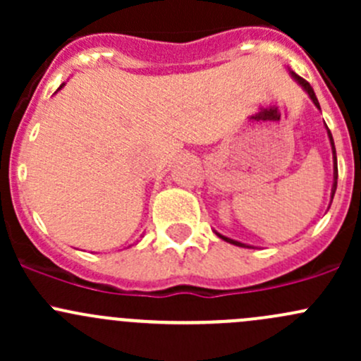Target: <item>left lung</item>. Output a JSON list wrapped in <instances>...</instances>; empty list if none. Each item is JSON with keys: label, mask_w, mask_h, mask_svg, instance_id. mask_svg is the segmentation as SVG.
Returning <instances> with one entry per match:
<instances>
[{"label": "left lung", "mask_w": 361, "mask_h": 361, "mask_svg": "<svg viewBox=\"0 0 361 361\" xmlns=\"http://www.w3.org/2000/svg\"><path fill=\"white\" fill-rule=\"evenodd\" d=\"M288 73H290V75H292V78L295 80V82H297L298 85H300L302 89H304V92L307 94V96H309V99H311L312 103H314V106L318 108L319 111H322V108H319V103H318V97H316L314 90H312V87L309 85V82H305V80L302 78V76H298L297 73L292 71V69H290V68H288ZM325 127H326V123H325ZM326 136H329L330 147H332V159H334V183H332V194H330V204H332V201H334V195H336V190H337V154H336V145H334V137H332V133H330V129H329V127H326ZM214 234H216L218 238H220V239H224V241L231 243V245H234V246H241V248H253V246H250V245H245V243H241V241H235V239H231V238H227V235L220 234V232H216V231H214Z\"/></svg>", "instance_id": "left-lung-1"}]
</instances>
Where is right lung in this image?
Here are the masks:
<instances>
[{
    "label": "right lung",
    "mask_w": 361,
    "mask_h": 361,
    "mask_svg": "<svg viewBox=\"0 0 361 361\" xmlns=\"http://www.w3.org/2000/svg\"><path fill=\"white\" fill-rule=\"evenodd\" d=\"M64 85H66V82H64V83H61V87H59V89H57V92H59V90H61V89H63V87H64ZM129 248H130V246H129Z\"/></svg>",
    "instance_id": "obj_1"
}]
</instances>
